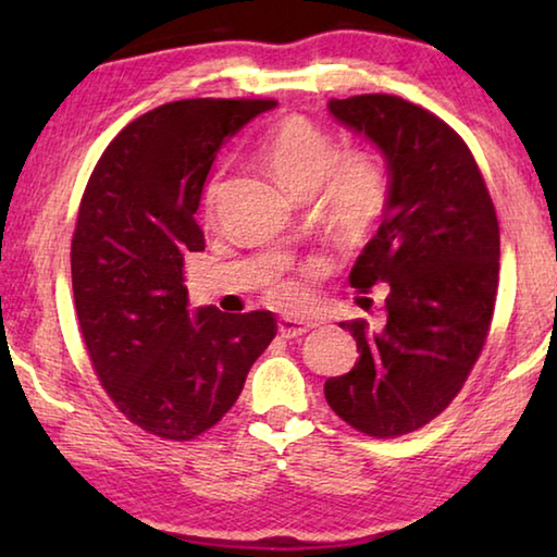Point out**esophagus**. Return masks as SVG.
Here are the masks:
<instances>
[{
	"label": "esophagus",
	"instance_id": "obj_1",
	"mask_svg": "<svg viewBox=\"0 0 557 557\" xmlns=\"http://www.w3.org/2000/svg\"><path fill=\"white\" fill-rule=\"evenodd\" d=\"M280 334L285 338H297L301 334H307L309 329H312V322H307V319H280L277 322Z\"/></svg>",
	"mask_w": 557,
	"mask_h": 557
}]
</instances>
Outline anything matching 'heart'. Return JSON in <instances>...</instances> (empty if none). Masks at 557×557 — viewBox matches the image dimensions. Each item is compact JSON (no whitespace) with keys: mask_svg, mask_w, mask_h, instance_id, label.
<instances>
[{"mask_svg":"<svg viewBox=\"0 0 557 557\" xmlns=\"http://www.w3.org/2000/svg\"><path fill=\"white\" fill-rule=\"evenodd\" d=\"M272 176L292 196L314 194L319 186V209L338 238L356 240L379 223L388 201V178L381 164L366 152H348L338 157L336 139L324 127L305 117H287L270 132L260 149ZM219 184L206 191V203L213 209ZM324 270L322 260L309 262L307 277ZM270 299L282 307H301L307 301V287L299 280H277L270 287Z\"/></svg>","mask_w":557,"mask_h":557,"instance_id":"obj_1","label":"heart"}]
</instances>
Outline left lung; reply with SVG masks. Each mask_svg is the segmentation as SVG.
I'll use <instances>...</instances> for the list:
<instances>
[{
    "label": "left lung",
    "instance_id": "left-lung-1",
    "mask_svg": "<svg viewBox=\"0 0 557 557\" xmlns=\"http://www.w3.org/2000/svg\"><path fill=\"white\" fill-rule=\"evenodd\" d=\"M344 127L381 149L388 201L348 275L388 285L381 329L342 322L356 366L324 383L326 403L371 437L428 425L455 400L482 354L498 289V221L484 176L455 129L398 96L329 100Z\"/></svg>",
    "mask_w": 557,
    "mask_h": 557
}]
</instances>
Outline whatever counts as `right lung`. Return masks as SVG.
Instances as JSON below:
<instances>
[{
	"label": "right lung",
	"instance_id": "1",
	"mask_svg": "<svg viewBox=\"0 0 557 557\" xmlns=\"http://www.w3.org/2000/svg\"><path fill=\"white\" fill-rule=\"evenodd\" d=\"M275 100H176L112 139L71 243L73 299L102 388L149 435L186 442L233 408L275 314L188 312L184 258L203 250L201 191L225 139Z\"/></svg>",
	"mask_w": 557,
	"mask_h": 557
}]
</instances>
